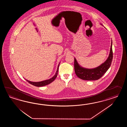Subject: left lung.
<instances>
[{
    "instance_id": "8db88e82",
    "label": "left lung",
    "mask_w": 127,
    "mask_h": 127,
    "mask_svg": "<svg viewBox=\"0 0 127 127\" xmlns=\"http://www.w3.org/2000/svg\"><path fill=\"white\" fill-rule=\"evenodd\" d=\"M103 26L101 24H100ZM112 41L110 47L109 54L107 60L100 65L94 68L89 69L84 68L79 64L74 58V67L75 74L78 77L83 80L95 81L99 79L108 71L111 64L113 59Z\"/></svg>"
}]
</instances>
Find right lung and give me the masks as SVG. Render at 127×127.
<instances>
[{"label": "right lung", "instance_id": "1", "mask_svg": "<svg viewBox=\"0 0 127 127\" xmlns=\"http://www.w3.org/2000/svg\"><path fill=\"white\" fill-rule=\"evenodd\" d=\"M60 63L58 65V67H57V71L56 72V73L55 74V75H54V76L52 77L51 78H50L48 80H45V81H38V82H32V81H28L27 80H26L27 82H28L30 84L32 85L35 86L36 87H43V86H46L47 85L49 84L51 82H52L53 81H54V80L56 79V77L57 76V74H58V69H59V65H60Z\"/></svg>", "mask_w": 127, "mask_h": 127}]
</instances>
